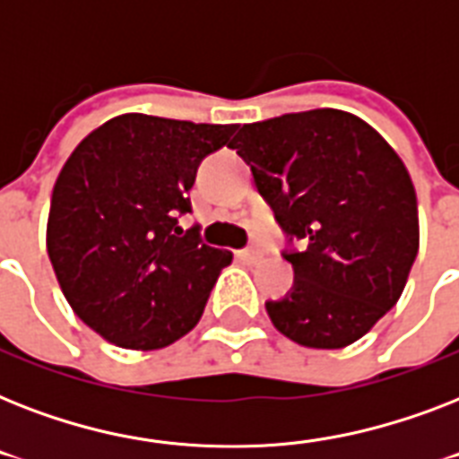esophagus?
Segmentation results:
<instances>
[{"instance_id": "34e87169", "label": "esophagus", "mask_w": 459, "mask_h": 459, "mask_svg": "<svg viewBox=\"0 0 459 459\" xmlns=\"http://www.w3.org/2000/svg\"><path fill=\"white\" fill-rule=\"evenodd\" d=\"M262 257H264V255H262V250H257V247H250V250L240 252V259H243L245 264H257Z\"/></svg>"}]
</instances>
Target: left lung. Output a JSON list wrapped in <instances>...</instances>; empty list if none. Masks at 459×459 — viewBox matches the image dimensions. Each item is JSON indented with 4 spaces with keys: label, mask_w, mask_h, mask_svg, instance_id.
Returning a JSON list of instances; mask_svg holds the SVG:
<instances>
[{
    "label": "left lung",
    "mask_w": 459,
    "mask_h": 459,
    "mask_svg": "<svg viewBox=\"0 0 459 459\" xmlns=\"http://www.w3.org/2000/svg\"><path fill=\"white\" fill-rule=\"evenodd\" d=\"M230 150L288 236L293 290L266 302L298 345L341 350L400 300L420 250V214L398 152L355 114L312 109L245 124Z\"/></svg>",
    "instance_id": "obj_1"
}]
</instances>
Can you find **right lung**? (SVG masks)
<instances>
[{"mask_svg": "<svg viewBox=\"0 0 459 459\" xmlns=\"http://www.w3.org/2000/svg\"><path fill=\"white\" fill-rule=\"evenodd\" d=\"M236 124L121 114L78 143L54 183L47 255L82 324L126 350H161L200 321L233 252L178 226L187 190Z\"/></svg>", "mask_w": 459, "mask_h": 459, "instance_id": "1", "label": "right lung"}]
</instances>
